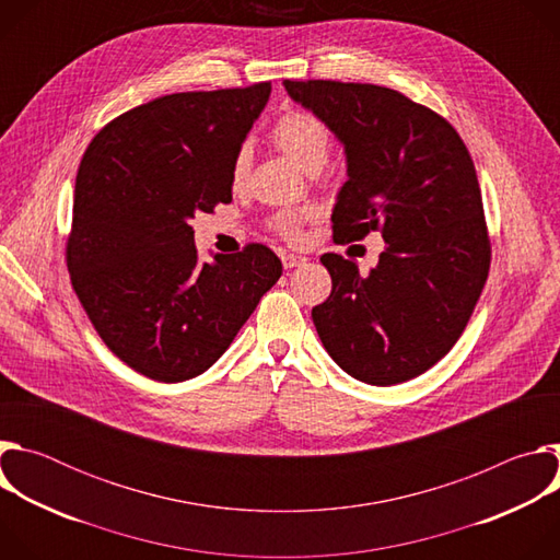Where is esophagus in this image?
I'll return each mask as SVG.
<instances>
[{"label": "esophagus", "mask_w": 560, "mask_h": 560, "mask_svg": "<svg viewBox=\"0 0 560 560\" xmlns=\"http://www.w3.org/2000/svg\"><path fill=\"white\" fill-rule=\"evenodd\" d=\"M281 261H283V268H285V270H292V268H299V266H303L307 259H305V257H301V255L283 253V255H281Z\"/></svg>", "instance_id": "esophagus-1"}]
</instances>
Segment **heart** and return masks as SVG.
<instances>
[{
    "label": "heart",
    "mask_w": 560,
    "mask_h": 560,
    "mask_svg": "<svg viewBox=\"0 0 560 560\" xmlns=\"http://www.w3.org/2000/svg\"><path fill=\"white\" fill-rule=\"evenodd\" d=\"M272 141L305 173L322 171L330 152V132L326 124L305 110H290L283 117H279V121L272 128ZM248 164L250 152L248 148H242L232 162L234 182H242L246 177ZM305 217L307 212H281L272 219V228L285 238H296L301 232V221Z\"/></svg>",
    "instance_id": "1"
}]
</instances>
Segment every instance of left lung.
<instances>
[{
  "mask_svg": "<svg viewBox=\"0 0 560 560\" xmlns=\"http://www.w3.org/2000/svg\"><path fill=\"white\" fill-rule=\"evenodd\" d=\"M343 143L348 182L332 210L335 242L381 230L370 275L324 255L332 277L312 322L328 354L370 385L410 381L463 335L490 272V236L471 156L434 110L374 84L283 82Z\"/></svg>",
  "mask_w": 560,
  "mask_h": 560,
  "instance_id": "1",
  "label": "left lung"
}]
</instances>
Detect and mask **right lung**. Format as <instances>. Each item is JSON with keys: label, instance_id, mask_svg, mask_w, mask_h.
<instances>
[{"label": "right lung", "instance_id": "1", "mask_svg": "<svg viewBox=\"0 0 560 560\" xmlns=\"http://www.w3.org/2000/svg\"><path fill=\"white\" fill-rule=\"evenodd\" d=\"M270 91L156 97L104 126L79 164L72 288L108 350L152 381L206 372L281 277L261 244L201 264L190 225L232 201V162Z\"/></svg>", "mask_w": 560, "mask_h": 560}]
</instances>
